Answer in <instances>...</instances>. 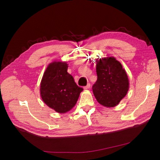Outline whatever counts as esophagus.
Listing matches in <instances>:
<instances>
[{"mask_svg":"<svg viewBox=\"0 0 160 160\" xmlns=\"http://www.w3.org/2000/svg\"><path fill=\"white\" fill-rule=\"evenodd\" d=\"M90 86H91L90 83H88V85H87L86 86H85V87H84L83 89H89V88H90Z\"/></svg>","mask_w":160,"mask_h":160,"instance_id":"esophagus-1","label":"esophagus"}]
</instances>
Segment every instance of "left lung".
<instances>
[{
	"mask_svg": "<svg viewBox=\"0 0 160 160\" xmlns=\"http://www.w3.org/2000/svg\"><path fill=\"white\" fill-rule=\"evenodd\" d=\"M95 62L98 79L92 87L93 94L101 105L107 108L115 107L129 90L128 75L122 64L113 57L100 58Z\"/></svg>",
	"mask_w": 160,
	"mask_h": 160,
	"instance_id": "left-lung-1",
	"label": "left lung"
}]
</instances>
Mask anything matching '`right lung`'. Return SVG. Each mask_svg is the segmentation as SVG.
I'll return each instance as SVG.
<instances>
[{
    "label": "right lung",
    "instance_id": "obj_1",
    "mask_svg": "<svg viewBox=\"0 0 160 160\" xmlns=\"http://www.w3.org/2000/svg\"><path fill=\"white\" fill-rule=\"evenodd\" d=\"M67 69L66 62L53 61L48 65L41 82L42 101L60 113H65L73 108L83 90L77 86Z\"/></svg>",
    "mask_w": 160,
    "mask_h": 160
}]
</instances>
